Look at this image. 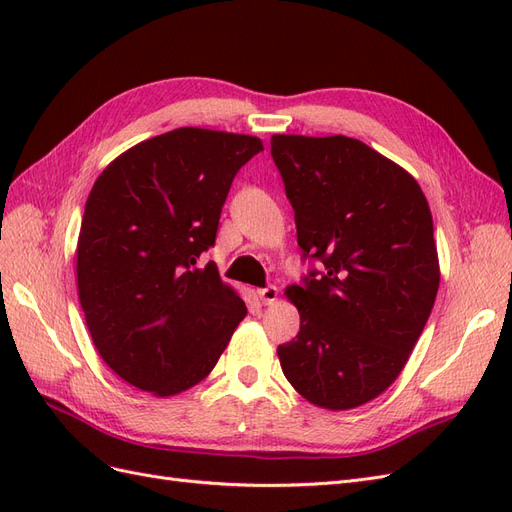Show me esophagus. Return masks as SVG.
Here are the masks:
<instances>
[{"label": "esophagus", "mask_w": 512, "mask_h": 512, "mask_svg": "<svg viewBox=\"0 0 512 512\" xmlns=\"http://www.w3.org/2000/svg\"><path fill=\"white\" fill-rule=\"evenodd\" d=\"M256 294L262 301V305H273L277 301V294H280V290H277L275 286H265V288H258Z\"/></svg>", "instance_id": "obj_1"}]
</instances>
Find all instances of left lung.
I'll list each match as a JSON object with an SVG mask.
<instances>
[{
  "mask_svg": "<svg viewBox=\"0 0 512 512\" xmlns=\"http://www.w3.org/2000/svg\"><path fill=\"white\" fill-rule=\"evenodd\" d=\"M303 258L322 262L286 297L297 337L277 348L286 380L327 410L359 408L397 380L440 286L421 185L365 143L271 136Z\"/></svg>",
  "mask_w": 512,
  "mask_h": 512,
  "instance_id": "obj_1",
  "label": "left lung"
}]
</instances>
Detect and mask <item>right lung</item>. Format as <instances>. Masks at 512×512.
<instances>
[{"label": "right lung", "instance_id": "1", "mask_svg": "<svg viewBox=\"0 0 512 512\" xmlns=\"http://www.w3.org/2000/svg\"><path fill=\"white\" fill-rule=\"evenodd\" d=\"M256 136L177 128L108 164L89 192L76 282L91 339L119 378L170 397L209 376L245 318L218 267H196L215 243Z\"/></svg>", "mask_w": 512, "mask_h": 512}]
</instances>
